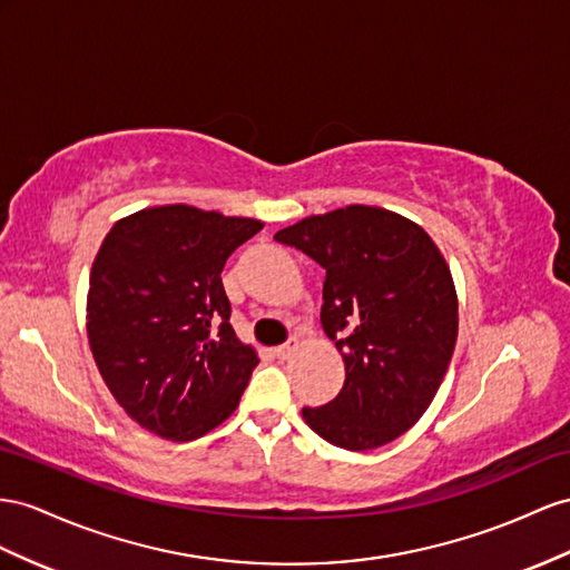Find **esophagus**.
<instances>
[{"instance_id": "34e87169", "label": "esophagus", "mask_w": 570, "mask_h": 570, "mask_svg": "<svg viewBox=\"0 0 570 570\" xmlns=\"http://www.w3.org/2000/svg\"><path fill=\"white\" fill-rule=\"evenodd\" d=\"M296 348H298V340L291 337V340L284 342L282 346H276L274 354H276V358H291V356L296 354Z\"/></svg>"}]
</instances>
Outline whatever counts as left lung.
<instances>
[{
  "instance_id": "8db88e82",
  "label": "left lung",
  "mask_w": 570,
  "mask_h": 570,
  "mask_svg": "<svg viewBox=\"0 0 570 570\" xmlns=\"http://www.w3.org/2000/svg\"><path fill=\"white\" fill-rule=\"evenodd\" d=\"M274 240L325 269L320 320L346 366L337 397L303 406L305 424L354 452L395 441L429 410L455 348L443 255L410 218L361 204L303 218Z\"/></svg>"
}]
</instances>
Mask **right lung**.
I'll use <instances>...</instances> for the list:
<instances>
[{
  "instance_id": "add662e5",
  "label": "right lung",
  "mask_w": 570,
  "mask_h": 570,
  "mask_svg": "<svg viewBox=\"0 0 570 570\" xmlns=\"http://www.w3.org/2000/svg\"><path fill=\"white\" fill-rule=\"evenodd\" d=\"M262 226L170 204L122 218L100 245L89 344L112 397L146 431L195 441L238 406L259 358L230 327L222 272Z\"/></svg>"
}]
</instances>
